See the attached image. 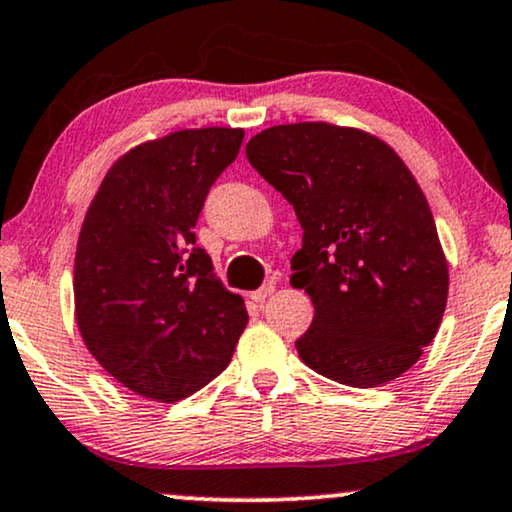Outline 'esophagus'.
Segmentation results:
<instances>
[{"mask_svg":"<svg viewBox=\"0 0 512 512\" xmlns=\"http://www.w3.org/2000/svg\"><path fill=\"white\" fill-rule=\"evenodd\" d=\"M273 292H275V285H273V282H268V285H263L261 289H256V292H251V299H254L256 304H263V301H266Z\"/></svg>","mask_w":512,"mask_h":512,"instance_id":"esophagus-1","label":"esophagus"}]
</instances>
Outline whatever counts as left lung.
Instances as JSON below:
<instances>
[{"label": "left lung", "instance_id": "obj_1", "mask_svg": "<svg viewBox=\"0 0 512 512\" xmlns=\"http://www.w3.org/2000/svg\"><path fill=\"white\" fill-rule=\"evenodd\" d=\"M246 159L304 227L292 287L315 315L296 339L301 361L363 389L413 368L444 318L449 266L399 154L370 132L292 123L251 137Z\"/></svg>", "mask_w": 512, "mask_h": 512}]
</instances>
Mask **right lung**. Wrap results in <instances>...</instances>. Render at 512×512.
Returning a JSON list of instances; mask_svg holds the SVG:
<instances>
[{"label":"right lung","instance_id":"1","mask_svg":"<svg viewBox=\"0 0 512 512\" xmlns=\"http://www.w3.org/2000/svg\"><path fill=\"white\" fill-rule=\"evenodd\" d=\"M244 130L170 132L121 156L94 197L75 254V320L123 387L180 401L227 368L246 315L194 225Z\"/></svg>","mask_w":512,"mask_h":512}]
</instances>
